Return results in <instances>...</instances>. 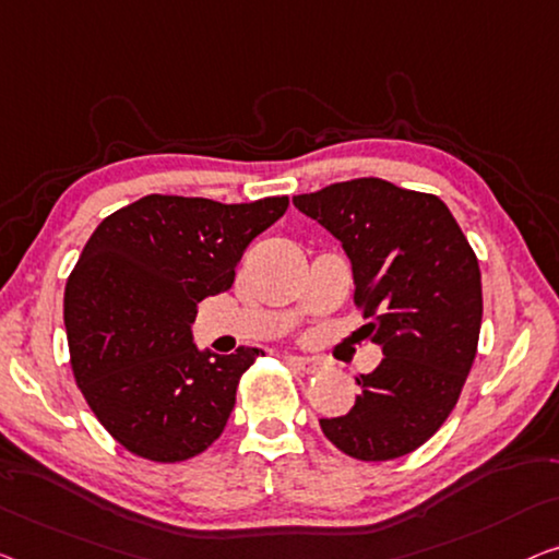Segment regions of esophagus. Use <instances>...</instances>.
<instances>
[{
    "instance_id": "34e87169",
    "label": "esophagus",
    "mask_w": 559,
    "mask_h": 559,
    "mask_svg": "<svg viewBox=\"0 0 559 559\" xmlns=\"http://www.w3.org/2000/svg\"><path fill=\"white\" fill-rule=\"evenodd\" d=\"M288 366L296 371H304V373H316L321 369V361L313 359V356H288Z\"/></svg>"
}]
</instances>
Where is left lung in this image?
I'll return each instance as SVG.
<instances>
[{"instance_id":"1","label":"left lung","mask_w":559,"mask_h":559,"mask_svg":"<svg viewBox=\"0 0 559 559\" xmlns=\"http://www.w3.org/2000/svg\"><path fill=\"white\" fill-rule=\"evenodd\" d=\"M341 240L366 336L384 359L361 373L352 412L321 419L331 444L361 462L396 460L437 435L469 373L481 326V273L437 195L356 178L296 195Z\"/></svg>"}]
</instances>
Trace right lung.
I'll return each instance as SVG.
<instances>
[{
  "label": "right lung",
  "mask_w": 559,
  "mask_h": 559,
  "mask_svg": "<svg viewBox=\"0 0 559 559\" xmlns=\"http://www.w3.org/2000/svg\"><path fill=\"white\" fill-rule=\"evenodd\" d=\"M288 207L145 195L99 223L64 288L74 381L99 424L150 462H186L226 429L238 379L263 352H200L198 304L233 286L248 243Z\"/></svg>",
  "instance_id": "right-lung-1"
}]
</instances>
